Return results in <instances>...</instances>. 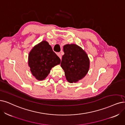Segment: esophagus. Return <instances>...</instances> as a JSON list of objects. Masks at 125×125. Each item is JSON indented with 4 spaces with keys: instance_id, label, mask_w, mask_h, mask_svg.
I'll return each mask as SVG.
<instances>
[{
    "instance_id": "34e87169",
    "label": "esophagus",
    "mask_w": 125,
    "mask_h": 125,
    "mask_svg": "<svg viewBox=\"0 0 125 125\" xmlns=\"http://www.w3.org/2000/svg\"><path fill=\"white\" fill-rule=\"evenodd\" d=\"M57 55H58V56L60 58V59H62V55H61V53H58L57 54Z\"/></svg>"
}]
</instances>
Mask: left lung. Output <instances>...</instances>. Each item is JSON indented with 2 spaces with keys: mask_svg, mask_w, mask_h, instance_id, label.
Here are the masks:
<instances>
[{
  "mask_svg": "<svg viewBox=\"0 0 125 125\" xmlns=\"http://www.w3.org/2000/svg\"><path fill=\"white\" fill-rule=\"evenodd\" d=\"M64 55L61 66L64 72L67 81L77 83L88 72L90 60L86 52L74 43L67 44L63 47Z\"/></svg>",
  "mask_w": 125,
  "mask_h": 125,
  "instance_id": "1",
  "label": "left lung"
}]
</instances>
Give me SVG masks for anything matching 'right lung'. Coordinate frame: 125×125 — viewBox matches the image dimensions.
Wrapping results in <instances>:
<instances>
[{"label":"right lung","instance_id":"right-lung-1","mask_svg":"<svg viewBox=\"0 0 125 125\" xmlns=\"http://www.w3.org/2000/svg\"><path fill=\"white\" fill-rule=\"evenodd\" d=\"M60 63L61 59L46 41L37 44L29 54L28 65L31 73L38 81L44 80L52 68Z\"/></svg>","mask_w":125,"mask_h":125}]
</instances>
